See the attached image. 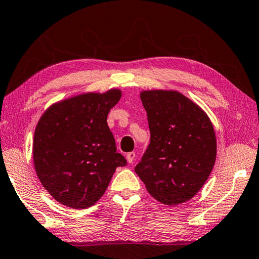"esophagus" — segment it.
Wrapping results in <instances>:
<instances>
[{
    "instance_id": "obj_1",
    "label": "esophagus",
    "mask_w": 259,
    "mask_h": 259,
    "mask_svg": "<svg viewBox=\"0 0 259 259\" xmlns=\"http://www.w3.org/2000/svg\"><path fill=\"white\" fill-rule=\"evenodd\" d=\"M126 159H127L128 163H133V161L135 160V152H130L126 155Z\"/></svg>"
}]
</instances>
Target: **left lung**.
I'll use <instances>...</instances> for the list:
<instances>
[{
    "label": "left lung",
    "mask_w": 259,
    "mask_h": 259,
    "mask_svg": "<svg viewBox=\"0 0 259 259\" xmlns=\"http://www.w3.org/2000/svg\"><path fill=\"white\" fill-rule=\"evenodd\" d=\"M150 144L135 172L159 202L176 205L193 198L215 163L217 139L207 115L177 91L141 92Z\"/></svg>",
    "instance_id": "left-lung-1"
}]
</instances>
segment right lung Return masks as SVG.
<instances>
[{
    "instance_id": "add662e5",
    "label": "right lung",
    "mask_w": 259,
    "mask_h": 259,
    "mask_svg": "<svg viewBox=\"0 0 259 259\" xmlns=\"http://www.w3.org/2000/svg\"><path fill=\"white\" fill-rule=\"evenodd\" d=\"M121 91L84 94L51 106L33 136V163L42 186L72 208L94 205L105 194L117 167L127 164L117 153L107 116Z\"/></svg>"
}]
</instances>
